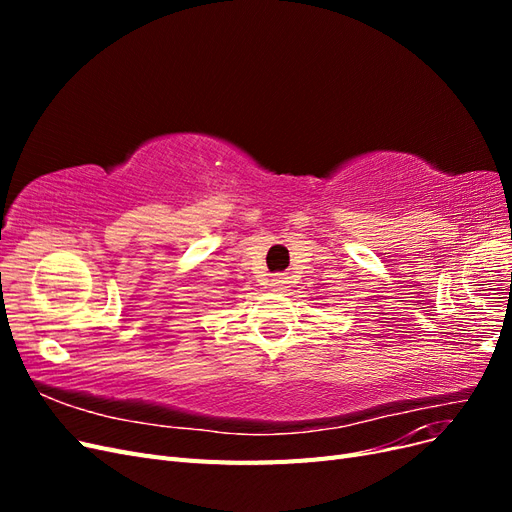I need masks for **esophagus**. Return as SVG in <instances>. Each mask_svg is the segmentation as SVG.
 I'll return each mask as SVG.
<instances>
[{"mask_svg":"<svg viewBox=\"0 0 512 512\" xmlns=\"http://www.w3.org/2000/svg\"><path fill=\"white\" fill-rule=\"evenodd\" d=\"M271 286H273V290H275V292H286V290L290 288L288 275H275L273 280H271Z\"/></svg>","mask_w":512,"mask_h":512,"instance_id":"esophagus-1","label":"esophagus"}]
</instances>
